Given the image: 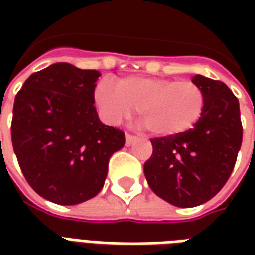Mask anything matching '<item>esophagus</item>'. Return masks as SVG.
I'll use <instances>...</instances> for the list:
<instances>
[{
	"label": "esophagus",
	"instance_id": "esophagus-1",
	"mask_svg": "<svg viewBox=\"0 0 255 255\" xmlns=\"http://www.w3.org/2000/svg\"><path fill=\"white\" fill-rule=\"evenodd\" d=\"M135 139H136V136H133L132 133H126V144H127V146H129V144L132 143Z\"/></svg>",
	"mask_w": 255,
	"mask_h": 255
}]
</instances>
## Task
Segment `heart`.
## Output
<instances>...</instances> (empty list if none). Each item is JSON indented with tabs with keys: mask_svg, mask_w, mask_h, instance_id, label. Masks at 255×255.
<instances>
[{
	"mask_svg": "<svg viewBox=\"0 0 255 255\" xmlns=\"http://www.w3.org/2000/svg\"><path fill=\"white\" fill-rule=\"evenodd\" d=\"M102 116L119 124L138 109L139 119L155 136H175L191 129L205 111V93L191 80L129 76L117 86L102 80L95 90Z\"/></svg>",
	"mask_w": 255,
	"mask_h": 255,
	"instance_id": "heart-1",
	"label": "heart"
}]
</instances>
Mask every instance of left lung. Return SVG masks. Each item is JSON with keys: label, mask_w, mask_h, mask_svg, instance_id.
Wrapping results in <instances>:
<instances>
[{"label": "left lung", "mask_w": 255, "mask_h": 255, "mask_svg": "<svg viewBox=\"0 0 255 255\" xmlns=\"http://www.w3.org/2000/svg\"><path fill=\"white\" fill-rule=\"evenodd\" d=\"M192 82L205 93L202 116L186 132L151 139L143 168L150 188L179 208L202 205L224 187L243 138L239 101L228 86L202 75Z\"/></svg>", "instance_id": "left-lung-1"}]
</instances>
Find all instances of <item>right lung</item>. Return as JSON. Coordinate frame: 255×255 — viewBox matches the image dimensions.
Masks as SVG:
<instances>
[{
    "label": "right lung",
    "mask_w": 255,
    "mask_h": 255,
    "mask_svg": "<svg viewBox=\"0 0 255 255\" xmlns=\"http://www.w3.org/2000/svg\"><path fill=\"white\" fill-rule=\"evenodd\" d=\"M101 73L57 63L34 72L16 94L10 126L20 169L50 202L76 205L104 187L122 129L100 122L94 106Z\"/></svg>",
    "instance_id": "1"
}]
</instances>
